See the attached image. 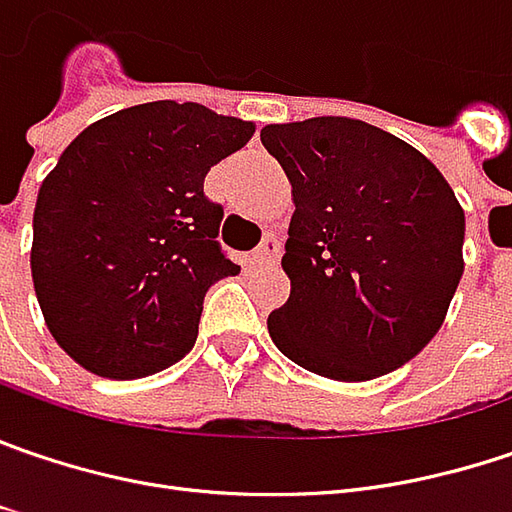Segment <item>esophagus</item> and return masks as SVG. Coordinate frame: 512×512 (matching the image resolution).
<instances>
[{
  "mask_svg": "<svg viewBox=\"0 0 512 512\" xmlns=\"http://www.w3.org/2000/svg\"><path fill=\"white\" fill-rule=\"evenodd\" d=\"M252 257H255V263H275L281 257V240L275 234H266Z\"/></svg>",
  "mask_w": 512,
  "mask_h": 512,
  "instance_id": "obj_1",
  "label": "esophagus"
}]
</instances>
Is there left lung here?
Wrapping results in <instances>:
<instances>
[{
    "instance_id": "obj_1",
    "label": "left lung",
    "mask_w": 512,
    "mask_h": 512,
    "mask_svg": "<svg viewBox=\"0 0 512 512\" xmlns=\"http://www.w3.org/2000/svg\"><path fill=\"white\" fill-rule=\"evenodd\" d=\"M292 185L289 298L269 336L339 382L397 371L435 339L464 275V208L420 150L321 115L260 130Z\"/></svg>"
}]
</instances>
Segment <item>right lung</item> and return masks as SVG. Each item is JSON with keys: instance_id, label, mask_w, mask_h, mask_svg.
<instances>
[{"instance_id": "obj_1", "label": "right lung", "mask_w": 512, "mask_h": 512, "mask_svg": "<svg viewBox=\"0 0 512 512\" xmlns=\"http://www.w3.org/2000/svg\"><path fill=\"white\" fill-rule=\"evenodd\" d=\"M252 121L153 101L89 124L34 208L31 275L54 342L109 379L165 371L196 342L208 286L237 275L217 243L223 205L205 173Z\"/></svg>"}]
</instances>
